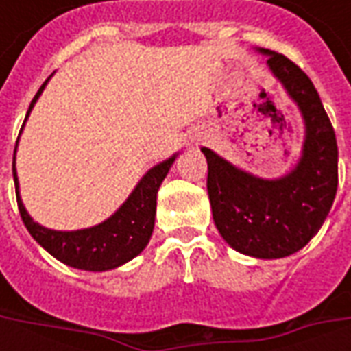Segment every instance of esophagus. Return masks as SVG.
<instances>
[{
	"label": "esophagus",
	"mask_w": 351,
	"mask_h": 351,
	"mask_svg": "<svg viewBox=\"0 0 351 351\" xmlns=\"http://www.w3.org/2000/svg\"><path fill=\"white\" fill-rule=\"evenodd\" d=\"M197 141H203V138H197Z\"/></svg>",
	"instance_id": "1"
}]
</instances>
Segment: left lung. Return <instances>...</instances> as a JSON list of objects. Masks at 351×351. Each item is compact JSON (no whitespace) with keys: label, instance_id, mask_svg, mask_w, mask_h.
<instances>
[{"label":"left lung","instance_id":"8db88e82","mask_svg":"<svg viewBox=\"0 0 351 351\" xmlns=\"http://www.w3.org/2000/svg\"><path fill=\"white\" fill-rule=\"evenodd\" d=\"M272 77L286 90L304 122L301 158L278 178L239 169L210 148L206 190L223 241L244 256L287 258L310 243L324 226L339 186V148L329 116L312 80L284 54L258 49Z\"/></svg>","mask_w":351,"mask_h":351}]
</instances>
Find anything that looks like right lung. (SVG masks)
<instances>
[{"label":"right lung","instance_id":"obj_1","mask_svg":"<svg viewBox=\"0 0 351 351\" xmlns=\"http://www.w3.org/2000/svg\"><path fill=\"white\" fill-rule=\"evenodd\" d=\"M49 80L50 79L45 80L39 92L35 93L34 101L27 108L26 120ZM26 120L22 123V130L26 125ZM22 130H20V135H22ZM176 156L178 154H173L169 160L148 169L137 182V186L133 188L130 197L125 199L122 205L118 206V210L110 214L105 221L92 226V228L75 229V231H56V229L45 228L27 214L26 206L20 197V184L19 175H16V148H14L12 178H14L16 201H19L22 221L29 231V235L58 261L69 265L73 269H80V271L103 272L116 269L133 258H137L150 241L154 231V220H156L158 190H160L161 182L165 180L169 169L173 167Z\"/></svg>","mask_w":351,"mask_h":351}]
</instances>
